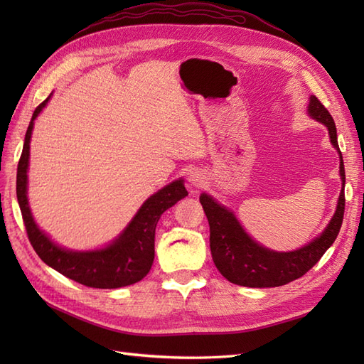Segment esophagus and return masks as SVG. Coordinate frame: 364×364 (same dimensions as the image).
<instances>
[{
  "label": "esophagus",
  "mask_w": 364,
  "mask_h": 364,
  "mask_svg": "<svg viewBox=\"0 0 364 364\" xmlns=\"http://www.w3.org/2000/svg\"><path fill=\"white\" fill-rule=\"evenodd\" d=\"M202 182H203V176H202L200 173L194 171V173L190 174V183H191L193 186H196V188H199V186L202 185Z\"/></svg>",
  "instance_id": "34e87169"
}]
</instances>
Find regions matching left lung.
<instances>
[{"instance_id": "8db88e82", "label": "left lung", "mask_w": 364, "mask_h": 364, "mask_svg": "<svg viewBox=\"0 0 364 364\" xmlns=\"http://www.w3.org/2000/svg\"><path fill=\"white\" fill-rule=\"evenodd\" d=\"M308 112L329 130L333 146L338 150L336 123L316 95L310 97ZM340 176L343 181L336 214L321 237L294 252H273L255 243L240 226L234 214L220 206L213 197L200 196V203L209 223V247L215 267L223 277L245 287H279L310 270L329 249L343 223L345 214V165L340 153Z\"/></svg>"}]
</instances>
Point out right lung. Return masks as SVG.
I'll list each match as a JSON object with an SVG mask.
<instances>
[{
    "label": "right lung",
    "instance_id": "1",
    "mask_svg": "<svg viewBox=\"0 0 364 364\" xmlns=\"http://www.w3.org/2000/svg\"><path fill=\"white\" fill-rule=\"evenodd\" d=\"M48 98L33 112L23 153L18 162L16 196L30 243L43 262L62 273L63 277L86 287L118 289L135 284L146 277L155 259V230L161 215L176 202L188 196V191L185 190L182 181H176L153 194L141 206L124 232L106 249L70 252L56 246L33 222L27 202V168L33 121L47 105Z\"/></svg>",
    "mask_w": 364,
    "mask_h": 364
}]
</instances>
